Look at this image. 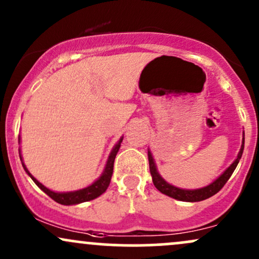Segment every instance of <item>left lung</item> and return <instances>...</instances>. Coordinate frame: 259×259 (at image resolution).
I'll return each mask as SVG.
<instances>
[{
	"label": "left lung",
	"mask_w": 259,
	"mask_h": 259,
	"mask_svg": "<svg viewBox=\"0 0 259 259\" xmlns=\"http://www.w3.org/2000/svg\"><path fill=\"white\" fill-rule=\"evenodd\" d=\"M243 147H245V133H242V144L241 148H240L239 153H237L236 159L234 160L230 164V167L225 169L223 173L217 178L215 180H213L209 185L200 187V189H180L171 184H169L168 181H165L162 178V175L159 174V171L157 170L156 162H154L152 153H151L150 148H148V163H150V171L152 175V181L153 185L156 186V189L162 194L169 196V197L175 198L178 201H184V202H198L207 200V198L212 197L213 195H215L217 192L221 191V189L225 185V183L229 180V178L231 177V174L234 173L235 168L239 164L240 159H241Z\"/></svg>",
	"instance_id": "8db88e82"
}]
</instances>
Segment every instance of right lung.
I'll use <instances>...</instances> for the list:
<instances>
[{
  "instance_id": "add662e5",
  "label": "right lung",
  "mask_w": 259,
  "mask_h": 259,
  "mask_svg": "<svg viewBox=\"0 0 259 259\" xmlns=\"http://www.w3.org/2000/svg\"><path fill=\"white\" fill-rule=\"evenodd\" d=\"M123 141V136L119 139V141L114 145L112 148L111 153H109L108 159H107L105 169H103L102 174L100 175V178L97 180H95L91 185L84 187V189H79L75 190V191H67V192H57V191H52V190L47 189L46 186L42 185L40 181L35 179L34 177L30 174V171L28 170V168L25 167L24 162H23V157L22 153H20V148H19V156H20V160H22V164L24 170L26 171V174L31 178L32 181H34L36 185L40 187L41 190L45 192L46 195H49L52 200H55L58 203L64 204V206H72V204H79L82 203V202H88L91 200H95L99 196H101L103 192L108 189L109 183H111V178L113 174V165H114V159L115 156H117L118 151L120 148V144ZM19 142H20V136H19Z\"/></svg>"
}]
</instances>
